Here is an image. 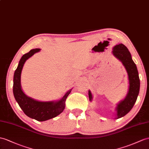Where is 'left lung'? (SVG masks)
I'll list each match as a JSON object with an SVG mask.
<instances>
[{"label": "left lung", "mask_w": 149, "mask_h": 149, "mask_svg": "<svg viewBox=\"0 0 149 149\" xmlns=\"http://www.w3.org/2000/svg\"><path fill=\"white\" fill-rule=\"evenodd\" d=\"M112 54L121 61L128 74V91L125 98L117 104L115 108V119L121 118L128 114L135 104L140 91V78L139 72L135 63L132 59V55L127 47L123 43L115 45L112 49ZM89 100L92 102L93 96L90 90H88Z\"/></svg>", "instance_id": "left-lung-1"}]
</instances>
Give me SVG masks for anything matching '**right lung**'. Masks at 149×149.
Listing matches in <instances>:
<instances>
[{"instance_id": "right-lung-1", "label": "right lung", "mask_w": 149, "mask_h": 149, "mask_svg": "<svg viewBox=\"0 0 149 149\" xmlns=\"http://www.w3.org/2000/svg\"><path fill=\"white\" fill-rule=\"evenodd\" d=\"M40 51V49H32L21 57L14 74L13 94L25 114L35 120L44 121L56 117L64 111L66 105L65 102L72 89L69 90L59 100L53 101H39L28 97L24 93L21 85V74L23 66L26 60Z\"/></svg>"}]
</instances>
